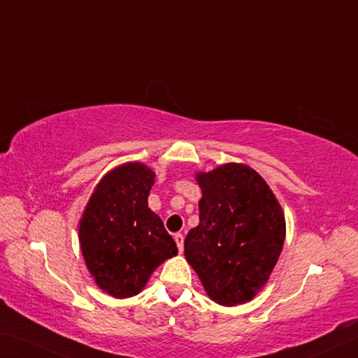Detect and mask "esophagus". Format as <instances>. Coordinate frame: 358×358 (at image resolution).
<instances>
[{
  "label": "esophagus",
  "instance_id": "obj_1",
  "mask_svg": "<svg viewBox=\"0 0 358 358\" xmlns=\"http://www.w3.org/2000/svg\"><path fill=\"white\" fill-rule=\"evenodd\" d=\"M174 241H176V245H178V248H179V252L182 253V250H184V234H176Z\"/></svg>",
  "mask_w": 358,
  "mask_h": 358
}]
</instances>
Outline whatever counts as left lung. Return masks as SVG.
<instances>
[{
    "label": "left lung",
    "instance_id": "obj_1",
    "mask_svg": "<svg viewBox=\"0 0 358 358\" xmlns=\"http://www.w3.org/2000/svg\"><path fill=\"white\" fill-rule=\"evenodd\" d=\"M199 224L184 255L209 299L236 306L256 297L271 278L286 237L285 212L259 173L243 163L198 171Z\"/></svg>",
    "mask_w": 358,
    "mask_h": 358
}]
</instances>
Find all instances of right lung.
I'll return each instance as SVG.
<instances>
[{
    "mask_svg": "<svg viewBox=\"0 0 358 358\" xmlns=\"http://www.w3.org/2000/svg\"><path fill=\"white\" fill-rule=\"evenodd\" d=\"M155 173L141 162L122 163L94 189L78 223V241L87 271L115 299L143 291L163 261L178 255L148 196Z\"/></svg>",
    "mask_w": 358,
    "mask_h": 358,
    "instance_id": "right-lung-1",
    "label": "right lung"
}]
</instances>
